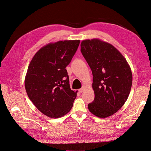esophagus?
<instances>
[{
	"label": "esophagus",
	"instance_id": "1",
	"mask_svg": "<svg viewBox=\"0 0 151 151\" xmlns=\"http://www.w3.org/2000/svg\"><path fill=\"white\" fill-rule=\"evenodd\" d=\"M84 91V87L81 88H80V89L79 90V91L80 93H83Z\"/></svg>",
	"mask_w": 151,
	"mask_h": 151
}]
</instances>
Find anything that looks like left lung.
I'll use <instances>...</instances> for the list:
<instances>
[{
	"label": "left lung",
	"instance_id": "obj_1",
	"mask_svg": "<svg viewBox=\"0 0 151 151\" xmlns=\"http://www.w3.org/2000/svg\"><path fill=\"white\" fill-rule=\"evenodd\" d=\"M81 52L93 74L94 99L88 105L94 116H112L127 101L132 75L126 59L112 45L94 38L81 42Z\"/></svg>",
	"mask_w": 151,
	"mask_h": 151
}]
</instances>
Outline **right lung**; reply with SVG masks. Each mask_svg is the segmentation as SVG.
<instances>
[{"mask_svg": "<svg viewBox=\"0 0 151 151\" xmlns=\"http://www.w3.org/2000/svg\"><path fill=\"white\" fill-rule=\"evenodd\" d=\"M80 40H64L41 48L32 58L25 77L29 98L40 111L59 118L70 111L76 98L70 88L65 67L69 64Z\"/></svg>", "mask_w": 151, "mask_h": 151, "instance_id": "add662e5", "label": "right lung"}]
</instances>
